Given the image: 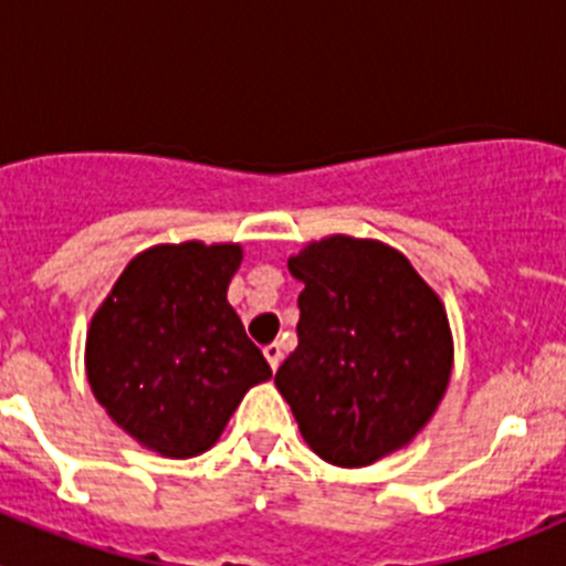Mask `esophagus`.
I'll return each mask as SVG.
<instances>
[{
    "mask_svg": "<svg viewBox=\"0 0 566 566\" xmlns=\"http://www.w3.org/2000/svg\"><path fill=\"white\" fill-rule=\"evenodd\" d=\"M263 354H266L269 365H272V371H277V365L283 363V345H280V343H269L266 348H263Z\"/></svg>",
    "mask_w": 566,
    "mask_h": 566,
    "instance_id": "esophagus-1",
    "label": "esophagus"
}]
</instances>
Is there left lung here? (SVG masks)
I'll return each mask as SVG.
<instances>
[{
    "mask_svg": "<svg viewBox=\"0 0 566 566\" xmlns=\"http://www.w3.org/2000/svg\"><path fill=\"white\" fill-rule=\"evenodd\" d=\"M289 272L297 348L274 385L314 453L365 468L399 451L442 402L453 339L442 300L402 252L348 234L314 240Z\"/></svg>",
    "mask_w": 566,
    "mask_h": 566,
    "instance_id": "1",
    "label": "left lung"
}]
</instances>
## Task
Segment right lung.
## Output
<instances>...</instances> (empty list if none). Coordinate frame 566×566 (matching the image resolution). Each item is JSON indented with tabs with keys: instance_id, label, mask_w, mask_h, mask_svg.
<instances>
[{
	"instance_id": "add662e5",
	"label": "right lung",
	"mask_w": 566,
	"mask_h": 566,
	"mask_svg": "<svg viewBox=\"0 0 566 566\" xmlns=\"http://www.w3.org/2000/svg\"><path fill=\"white\" fill-rule=\"evenodd\" d=\"M238 243H161L135 254L87 332L90 388L149 451H209L243 394L272 377L229 306Z\"/></svg>"
}]
</instances>
